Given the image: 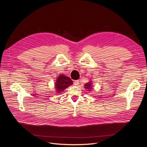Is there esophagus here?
Listing matches in <instances>:
<instances>
[{"instance_id": "obj_1", "label": "esophagus", "mask_w": 147, "mask_h": 147, "mask_svg": "<svg viewBox=\"0 0 147 147\" xmlns=\"http://www.w3.org/2000/svg\"><path fill=\"white\" fill-rule=\"evenodd\" d=\"M79 80H75L74 81V84L75 86H78L79 84Z\"/></svg>"}]
</instances>
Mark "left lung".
Returning <instances> with one entry per match:
<instances>
[{"label":"left lung","instance_id":"1","mask_svg":"<svg viewBox=\"0 0 147 147\" xmlns=\"http://www.w3.org/2000/svg\"><path fill=\"white\" fill-rule=\"evenodd\" d=\"M84 86H85V88L90 89V88H91V83H88L87 84H86V85H84Z\"/></svg>","mask_w":147,"mask_h":147}]
</instances>
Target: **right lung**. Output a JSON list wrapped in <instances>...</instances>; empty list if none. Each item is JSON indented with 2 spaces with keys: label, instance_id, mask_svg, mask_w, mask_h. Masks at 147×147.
Listing matches in <instances>:
<instances>
[{
  "label": "right lung",
  "instance_id": "1",
  "mask_svg": "<svg viewBox=\"0 0 147 147\" xmlns=\"http://www.w3.org/2000/svg\"><path fill=\"white\" fill-rule=\"evenodd\" d=\"M72 83L73 82L72 80L69 77L65 76L64 75H60L56 80L55 83V88L58 92H61L68 86L72 84Z\"/></svg>",
  "mask_w": 147,
  "mask_h": 147
}]
</instances>
